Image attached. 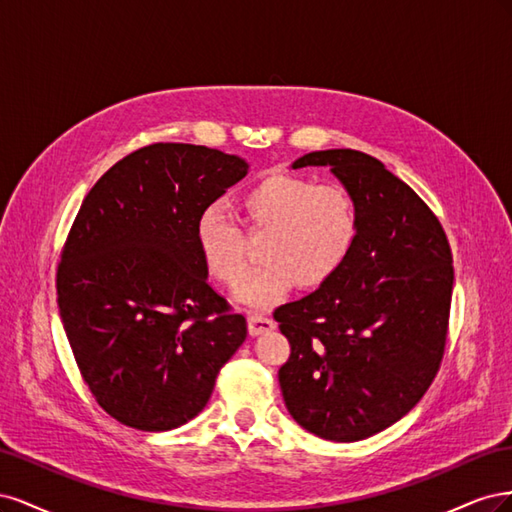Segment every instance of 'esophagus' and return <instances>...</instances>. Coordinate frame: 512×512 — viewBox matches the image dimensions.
<instances>
[{
    "label": "esophagus",
    "instance_id": "esophagus-1",
    "mask_svg": "<svg viewBox=\"0 0 512 512\" xmlns=\"http://www.w3.org/2000/svg\"><path fill=\"white\" fill-rule=\"evenodd\" d=\"M247 329H250V335H260V333H269L275 329V322L271 318H267L265 314L252 312L247 316Z\"/></svg>",
    "mask_w": 512,
    "mask_h": 512
}]
</instances>
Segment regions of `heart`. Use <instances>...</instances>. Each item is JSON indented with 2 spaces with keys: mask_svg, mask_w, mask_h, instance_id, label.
Instances as JSON below:
<instances>
[{
  "mask_svg": "<svg viewBox=\"0 0 512 512\" xmlns=\"http://www.w3.org/2000/svg\"><path fill=\"white\" fill-rule=\"evenodd\" d=\"M235 209L250 235L267 232L258 252L262 265L237 288V299L254 307L277 303L294 286L316 290L331 282L359 235V211L344 185H314L290 173L258 179L241 192ZM194 237L207 271L235 286L245 271L241 230L209 207L198 215Z\"/></svg>",
  "mask_w": 512,
  "mask_h": 512,
  "instance_id": "heart-1",
  "label": "heart"
}]
</instances>
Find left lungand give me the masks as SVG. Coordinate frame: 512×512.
<instances>
[{"label":"left lung","instance_id":"8db88e82","mask_svg":"<svg viewBox=\"0 0 512 512\" xmlns=\"http://www.w3.org/2000/svg\"><path fill=\"white\" fill-rule=\"evenodd\" d=\"M329 166L359 211L346 265L273 318L290 342L280 386L290 416L331 442H356L406 416L446 346L453 254L408 183L354 149L312 151L292 168Z\"/></svg>","mask_w":512,"mask_h":512}]
</instances>
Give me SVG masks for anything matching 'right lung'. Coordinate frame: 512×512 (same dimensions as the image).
Wrapping results in <instances>:
<instances>
[{"label": "right lung", "instance_id": "add662e5", "mask_svg": "<svg viewBox=\"0 0 512 512\" xmlns=\"http://www.w3.org/2000/svg\"><path fill=\"white\" fill-rule=\"evenodd\" d=\"M247 168L218 149L156 143L108 168L76 213L59 316L91 395L123 425L192 421L245 342V318L207 282L194 228Z\"/></svg>", "mask_w": 512, "mask_h": 512}]
</instances>
